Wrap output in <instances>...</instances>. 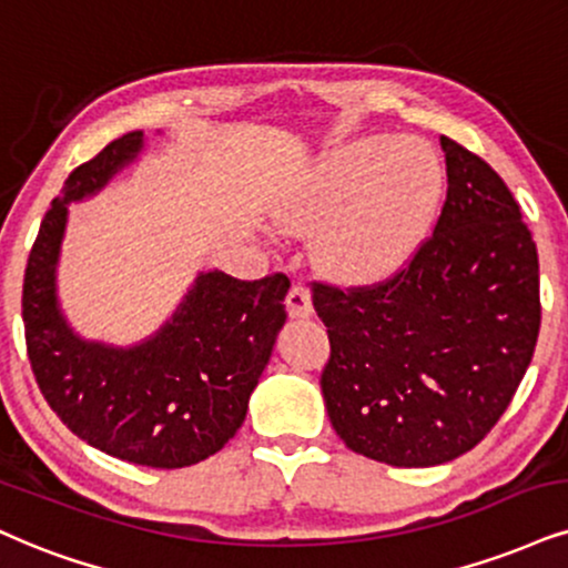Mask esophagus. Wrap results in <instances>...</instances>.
Returning a JSON list of instances; mask_svg holds the SVG:
<instances>
[{
  "instance_id": "esophagus-1",
  "label": "esophagus",
  "mask_w": 568,
  "mask_h": 568,
  "mask_svg": "<svg viewBox=\"0 0 568 568\" xmlns=\"http://www.w3.org/2000/svg\"><path fill=\"white\" fill-rule=\"evenodd\" d=\"M286 313L292 318H307L313 316V295L305 284H295L286 295Z\"/></svg>"
}]
</instances>
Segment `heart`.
<instances>
[{
	"mask_svg": "<svg viewBox=\"0 0 568 568\" xmlns=\"http://www.w3.org/2000/svg\"><path fill=\"white\" fill-rule=\"evenodd\" d=\"M445 171L432 146L392 134L326 152L278 207L286 229L321 231L318 257L345 282L400 273L437 223Z\"/></svg>",
	"mask_w": 568,
	"mask_h": 568,
	"instance_id": "1",
	"label": "heart"
}]
</instances>
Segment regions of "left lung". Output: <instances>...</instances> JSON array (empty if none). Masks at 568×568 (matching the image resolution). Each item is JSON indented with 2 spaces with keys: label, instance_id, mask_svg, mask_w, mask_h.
Segmentation results:
<instances>
[{
  "label": "left lung",
  "instance_id": "8db88e82",
  "mask_svg": "<svg viewBox=\"0 0 568 568\" xmlns=\"http://www.w3.org/2000/svg\"><path fill=\"white\" fill-rule=\"evenodd\" d=\"M447 197L408 268L376 286L316 284L334 432L379 464L424 468L479 445L527 374L540 263L519 202L485 160L439 136Z\"/></svg>",
  "mask_w": 568,
  "mask_h": 568
}]
</instances>
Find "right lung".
Segmentation results:
<instances>
[{
	"label": "right lung",
	"mask_w": 568,
	"mask_h": 568,
	"mask_svg": "<svg viewBox=\"0 0 568 568\" xmlns=\"http://www.w3.org/2000/svg\"><path fill=\"white\" fill-rule=\"evenodd\" d=\"M142 150L144 131H129L75 168L52 200L26 265V345L41 395L75 437L129 464L184 468L219 453L242 426L286 321L290 278L200 271L146 339L129 347L83 339L58 297L68 205L102 192Z\"/></svg>",
	"instance_id": "right-lung-1"
}]
</instances>
